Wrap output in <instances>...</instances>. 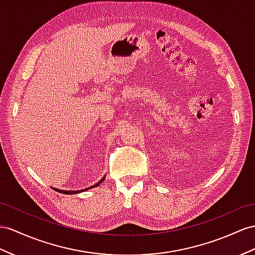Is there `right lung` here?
Instances as JSON below:
<instances>
[{
  "label": "right lung",
  "mask_w": 255,
  "mask_h": 255,
  "mask_svg": "<svg viewBox=\"0 0 255 255\" xmlns=\"http://www.w3.org/2000/svg\"><path fill=\"white\" fill-rule=\"evenodd\" d=\"M103 180H104V178L103 179H101L99 182H98V183H96L95 185H93V186H90V187H88V188H85V190H81V191H62V190H58V188H55V187H53L54 190L56 191V192H59V193H61V194H67V195H71V194H77V193H82V192H84V191H87V190H89V188H93V187H96V186H98L99 184H101L102 182H103Z\"/></svg>",
  "instance_id": "1"
}]
</instances>
